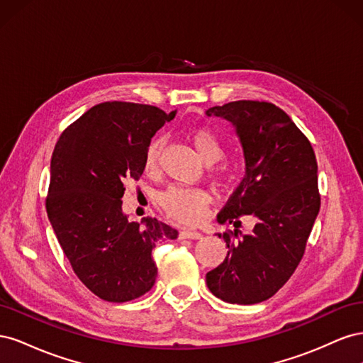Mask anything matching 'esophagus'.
I'll return each mask as SVG.
<instances>
[{"instance_id": "1", "label": "esophagus", "mask_w": 363, "mask_h": 363, "mask_svg": "<svg viewBox=\"0 0 363 363\" xmlns=\"http://www.w3.org/2000/svg\"><path fill=\"white\" fill-rule=\"evenodd\" d=\"M179 238L180 239H192V240H195V239H201L203 235L200 232H195V230H183V232H180Z\"/></svg>"}]
</instances>
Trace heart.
Instances as JSON below:
<instances>
[{
    "label": "heart",
    "instance_id": "1",
    "mask_svg": "<svg viewBox=\"0 0 363 363\" xmlns=\"http://www.w3.org/2000/svg\"><path fill=\"white\" fill-rule=\"evenodd\" d=\"M188 138L191 144L199 152V156L206 163H215L224 156L223 140L213 130L207 127H194L188 131ZM164 147V140L162 138L152 139L144 155V171L147 174H156L160 167V157ZM159 204L167 215L175 221L183 224H199L206 208L211 204V195L207 191L200 188H182V186H172L164 191Z\"/></svg>",
    "mask_w": 363,
    "mask_h": 363
}]
</instances>
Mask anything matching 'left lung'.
<instances>
[{
  "label": "left lung",
  "mask_w": 363,
  "mask_h": 363,
  "mask_svg": "<svg viewBox=\"0 0 363 363\" xmlns=\"http://www.w3.org/2000/svg\"><path fill=\"white\" fill-rule=\"evenodd\" d=\"M206 113L236 127L245 157L244 179L218 223L238 227L245 215L257 218L250 233H218L228 251L206 274L207 288L223 301L256 304L271 298L303 259L321 206L316 157L309 139L272 103L239 100Z\"/></svg>",
  "instance_id": "left-lung-1"
}]
</instances>
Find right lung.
I'll use <instances>...</instances> for the list:
<instances>
[{
	"instance_id": "obj_1",
	"label": "right lung",
	"mask_w": 363,
	"mask_h": 363,
	"mask_svg": "<svg viewBox=\"0 0 363 363\" xmlns=\"http://www.w3.org/2000/svg\"><path fill=\"white\" fill-rule=\"evenodd\" d=\"M148 104H96L65 128L51 157L47 213L75 276L104 301L125 303L156 281L152 248L179 232L156 218L128 221V180L144 172L151 138L174 119Z\"/></svg>"
}]
</instances>
